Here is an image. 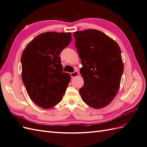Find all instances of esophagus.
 Returning <instances> with one entry per match:
<instances>
[{
	"label": "esophagus",
	"instance_id": "34e87169",
	"mask_svg": "<svg viewBox=\"0 0 147 147\" xmlns=\"http://www.w3.org/2000/svg\"><path fill=\"white\" fill-rule=\"evenodd\" d=\"M70 75H71V77H72V78H74V77H75L78 76V73L77 71H75L74 72L70 73Z\"/></svg>",
	"mask_w": 147,
	"mask_h": 147
}]
</instances>
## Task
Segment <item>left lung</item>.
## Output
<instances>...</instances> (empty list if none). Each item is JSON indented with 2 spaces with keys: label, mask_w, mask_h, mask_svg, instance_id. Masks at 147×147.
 I'll return each instance as SVG.
<instances>
[{
  "label": "left lung",
  "mask_w": 147,
  "mask_h": 147,
  "mask_svg": "<svg viewBox=\"0 0 147 147\" xmlns=\"http://www.w3.org/2000/svg\"><path fill=\"white\" fill-rule=\"evenodd\" d=\"M84 80L79 92L95 109L108 105L118 92L124 70L121 50L114 40L98 30L74 33Z\"/></svg>",
  "instance_id": "obj_1"
}]
</instances>
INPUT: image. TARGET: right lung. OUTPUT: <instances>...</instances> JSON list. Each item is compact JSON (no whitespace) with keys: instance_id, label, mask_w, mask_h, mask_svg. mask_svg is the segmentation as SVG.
<instances>
[{"instance_id":"1","label":"right lung","mask_w":147,"mask_h":147,"mask_svg":"<svg viewBox=\"0 0 147 147\" xmlns=\"http://www.w3.org/2000/svg\"><path fill=\"white\" fill-rule=\"evenodd\" d=\"M71 40L70 32H44L22 53V80L30 99L40 107L50 109L63 99L70 75L63 72L59 54Z\"/></svg>"}]
</instances>
